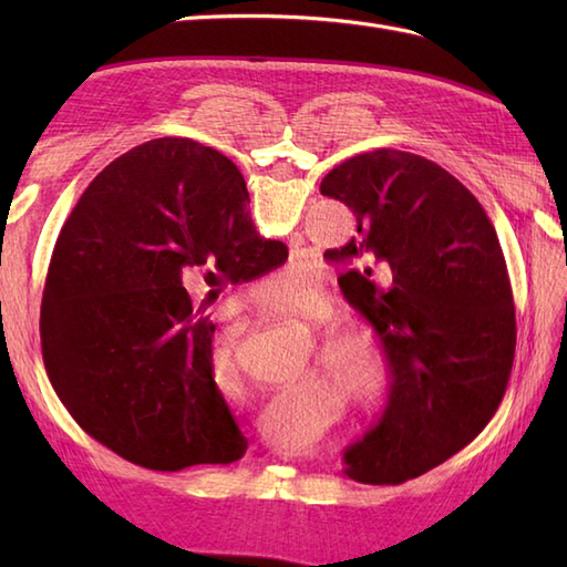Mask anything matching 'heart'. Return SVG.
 I'll use <instances>...</instances> for the list:
<instances>
[{
  "mask_svg": "<svg viewBox=\"0 0 567 567\" xmlns=\"http://www.w3.org/2000/svg\"><path fill=\"white\" fill-rule=\"evenodd\" d=\"M256 302L268 317L307 331L321 329L333 311L329 297L323 295L319 285H290L285 295H277L272 280H265L256 295ZM319 353L331 380L351 394L358 404H363L368 412H378L384 404V392H388V358H384L382 348L368 333L331 329L321 339ZM212 363L219 388H234L238 382V360L236 343L231 339L214 346Z\"/></svg>",
  "mask_w": 567,
  "mask_h": 567,
  "instance_id": "b5f03b06",
  "label": "heart"
}]
</instances>
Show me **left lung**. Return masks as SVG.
Wrapping results in <instances>:
<instances>
[{
	"instance_id": "left-lung-1",
	"label": "left lung",
	"mask_w": 567,
	"mask_h": 567,
	"mask_svg": "<svg viewBox=\"0 0 567 567\" xmlns=\"http://www.w3.org/2000/svg\"><path fill=\"white\" fill-rule=\"evenodd\" d=\"M321 195L358 219V236L323 258L348 265L341 290L392 375L382 421L346 451V473L400 485L465 449L502 404L516 348L507 262L483 204L421 155H353Z\"/></svg>"
}]
</instances>
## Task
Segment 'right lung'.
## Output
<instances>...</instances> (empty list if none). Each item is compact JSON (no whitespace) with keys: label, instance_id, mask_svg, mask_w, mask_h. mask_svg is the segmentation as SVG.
I'll return each mask as SVG.
<instances>
[{"label":"right lung","instance_id":"obj_1","mask_svg":"<svg viewBox=\"0 0 567 567\" xmlns=\"http://www.w3.org/2000/svg\"><path fill=\"white\" fill-rule=\"evenodd\" d=\"M238 167L192 138H155L92 179L68 216L41 305L48 380L70 416L124 461L177 473L228 465L248 439L214 382L219 287L287 260L248 216ZM213 290L197 308L184 285Z\"/></svg>","mask_w":567,"mask_h":567}]
</instances>
